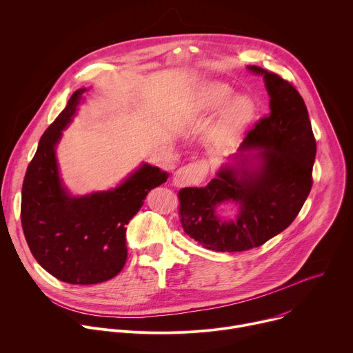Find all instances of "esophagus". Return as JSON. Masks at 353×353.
Returning <instances> with one entry per match:
<instances>
[{"label":"esophagus","mask_w":353,"mask_h":353,"mask_svg":"<svg viewBox=\"0 0 353 353\" xmlns=\"http://www.w3.org/2000/svg\"><path fill=\"white\" fill-rule=\"evenodd\" d=\"M208 172V165L205 161H197L193 164H188L179 168L174 174V185L175 186H188L197 185L205 179Z\"/></svg>","instance_id":"obj_1"}]
</instances>
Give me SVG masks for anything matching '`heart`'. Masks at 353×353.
Wrapping results in <instances>:
<instances>
[{"instance_id":"obj_1","label":"heart","mask_w":353,"mask_h":353,"mask_svg":"<svg viewBox=\"0 0 353 353\" xmlns=\"http://www.w3.org/2000/svg\"><path fill=\"white\" fill-rule=\"evenodd\" d=\"M232 93V88L227 83H207L199 90V93L193 99V110L196 114L200 115L214 112L224 105L231 98ZM254 110V101L246 94H239L232 99L224 107L213 132H211V142H213V145H225L238 133H241L245 126L252 121Z\"/></svg>"}]
</instances>
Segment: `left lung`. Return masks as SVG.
I'll use <instances>...</instances> for the list:
<instances>
[{
  "mask_svg": "<svg viewBox=\"0 0 353 353\" xmlns=\"http://www.w3.org/2000/svg\"><path fill=\"white\" fill-rule=\"evenodd\" d=\"M248 69L264 79L270 114L207 186L178 193L183 231L216 252L249 250L283 232L299 214L313 183L316 140L302 96L260 66ZM223 202L239 205L234 219L216 214Z\"/></svg>",
  "mask_w": 353,
  "mask_h": 353,
  "instance_id": "obj_1",
  "label": "left lung"
}]
</instances>
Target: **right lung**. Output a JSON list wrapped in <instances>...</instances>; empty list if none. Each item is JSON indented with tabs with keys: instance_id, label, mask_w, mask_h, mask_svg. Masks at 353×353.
I'll list each match as a JSON object with an SVG mask.
<instances>
[{
	"instance_id": "1",
	"label": "right lung",
	"mask_w": 353,
	"mask_h": 353,
	"mask_svg": "<svg viewBox=\"0 0 353 353\" xmlns=\"http://www.w3.org/2000/svg\"><path fill=\"white\" fill-rule=\"evenodd\" d=\"M78 89L41 136L22 186L21 220L29 249L52 276L74 285L114 278L123 267L126 225L146 194L167 182L170 174L142 163L118 186L75 196L65 186L57 146L72 122L83 93Z\"/></svg>"
}]
</instances>
